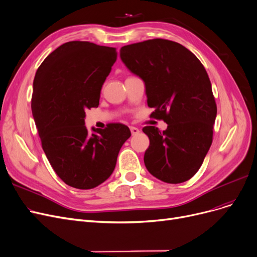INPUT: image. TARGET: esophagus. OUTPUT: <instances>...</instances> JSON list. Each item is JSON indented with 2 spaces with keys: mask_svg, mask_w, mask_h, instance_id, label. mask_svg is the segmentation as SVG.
Here are the masks:
<instances>
[{
  "mask_svg": "<svg viewBox=\"0 0 257 257\" xmlns=\"http://www.w3.org/2000/svg\"><path fill=\"white\" fill-rule=\"evenodd\" d=\"M130 131L132 133V136H137L138 133H140V129L137 127H130Z\"/></svg>",
  "mask_w": 257,
  "mask_h": 257,
  "instance_id": "1",
  "label": "esophagus"
}]
</instances>
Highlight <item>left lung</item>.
<instances>
[{"label":"left lung","mask_w":257,"mask_h":257,"mask_svg":"<svg viewBox=\"0 0 257 257\" xmlns=\"http://www.w3.org/2000/svg\"><path fill=\"white\" fill-rule=\"evenodd\" d=\"M119 55L145 83L147 104L155 109L151 116L168 124L163 132L143 128L150 140L147 170L168 184L190 180L210 149L217 113L205 67L181 44L163 39L124 46Z\"/></svg>","instance_id":"obj_1"}]
</instances>
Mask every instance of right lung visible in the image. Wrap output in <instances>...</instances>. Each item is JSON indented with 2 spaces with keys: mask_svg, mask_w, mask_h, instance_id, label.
Listing matches in <instances>:
<instances>
[{
  "mask_svg": "<svg viewBox=\"0 0 257 257\" xmlns=\"http://www.w3.org/2000/svg\"><path fill=\"white\" fill-rule=\"evenodd\" d=\"M116 61V49L93 43L67 42L43 61L31 99L42 147L61 180L92 189L112 174L119 149L131 136L122 124L105 129L85 126L87 109L98 106L101 89Z\"/></svg>",
  "mask_w": 257,
  "mask_h": 257,
  "instance_id": "add662e5",
  "label": "right lung"
}]
</instances>
